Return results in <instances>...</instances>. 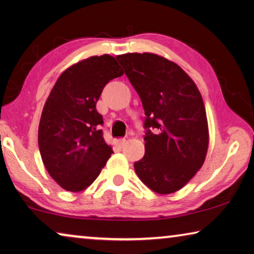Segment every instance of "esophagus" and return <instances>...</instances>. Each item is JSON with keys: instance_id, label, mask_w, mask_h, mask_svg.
Here are the masks:
<instances>
[{"instance_id": "esophagus-1", "label": "esophagus", "mask_w": 254, "mask_h": 254, "mask_svg": "<svg viewBox=\"0 0 254 254\" xmlns=\"http://www.w3.org/2000/svg\"><path fill=\"white\" fill-rule=\"evenodd\" d=\"M126 142H127V139L126 138H120V139H116L115 140V143H116L117 146H120V147H122Z\"/></svg>"}]
</instances>
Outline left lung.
<instances>
[{
  "instance_id": "left-lung-1",
  "label": "left lung",
  "mask_w": 254,
  "mask_h": 254,
  "mask_svg": "<svg viewBox=\"0 0 254 254\" xmlns=\"http://www.w3.org/2000/svg\"><path fill=\"white\" fill-rule=\"evenodd\" d=\"M116 59L146 115L145 156L135 162L134 171L158 194L179 190L202 168L209 146L205 107L197 86L163 57L126 54Z\"/></svg>"
}]
</instances>
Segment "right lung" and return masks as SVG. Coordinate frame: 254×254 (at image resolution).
I'll return each mask as SVG.
<instances>
[{
  "instance_id": "add662e5",
  "label": "right lung",
  "mask_w": 254,
  "mask_h": 254,
  "mask_svg": "<svg viewBox=\"0 0 254 254\" xmlns=\"http://www.w3.org/2000/svg\"><path fill=\"white\" fill-rule=\"evenodd\" d=\"M123 73L114 57H90L67 68L45 101L39 126L41 157L66 190L89 187L113 154L99 130L104 120L96 105L105 85Z\"/></svg>"
}]
</instances>
